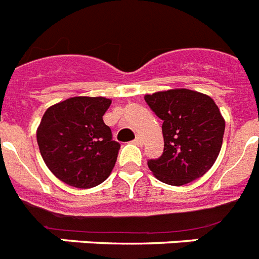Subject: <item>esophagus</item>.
Returning <instances> with one entry per match:
<instances>
[{"instance_id":"obj_1","label":"esophagus","mask_w":259,"mask_h":259,"mask_svg":"<svg viewBox=\"0 0 259 259\" xmlns=\"http://www.w3.org/2000/svg\"><path fill=\"white\" fill-rule=\"evenodd\" d=\"M134 143H136L138 146H142V144H143V138H140V136H136L135 140H134Z\"/></svg>"}]
</instances>
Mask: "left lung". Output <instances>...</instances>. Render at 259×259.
<instances>
[{"label": "left lung", "mask_w": 259, "mask_h": 259, "mask_svg": "<svg viewBox=\"0 0 259 259\" xmlns=\"http://www.w3.org/2000/svg\"><path fill=\"white\" fill-rule=\"evenodd\" d=\"M144 100L159 119L164 150L148 160L156 179L183 186L203 177L218 158L225 119L211 97L191 90H168L146 95Z\"/></svg>", "instance_id": "1"}]
</instances>
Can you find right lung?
Masks as SVG:
<instances>
[{
	"label": "right lung",
	"mask_w": 259,
	"mask_h": 259,
	"mask_svg": "<svg viewBox=\"0 0 259 259\" xmlns=\"http://www.w3.org/2000/svg\"><path fill=\"white\" fill-rule=\"evenodd\" d=\"M109 105L105 97L76 96L45 111L37 143L45 164L61 182L91 188L109 177L120 150L103 121Z\"/></svg>",
	"instance_id": "1"
}]
</instances>
